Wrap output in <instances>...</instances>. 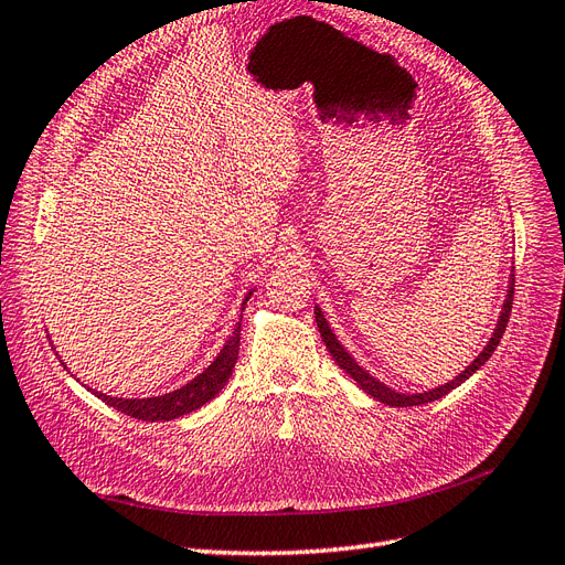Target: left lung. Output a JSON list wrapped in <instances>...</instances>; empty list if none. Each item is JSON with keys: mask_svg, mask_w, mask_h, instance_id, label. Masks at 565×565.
<instances>
[{"mask_svg": "<svg viewBox=\"0 0 565 565\" xmlns=\"http://www.w3.org/2000/svg\"><path fill=\"white\" fill-rule=\"evenodd\" d=\"M513 286H515V279H511V288H509V296H505V302H503L501 320H499V324H497V329H494V337H491L489 343L484 345V351H482L480 355H477V358L472 360V365H470L466 372H460L454 382H448V384H444V386H439V388H431V392H425V394H396V392H392V388H386L382 382L370 377V374H367L363 367H360L349 353H345V349L337 341V337L331 334V329H329V324H327V320H324V315H322L320 308L315 310V320H317V327H320L322 341L327 343V351L331 353V358L337 360V365H339L345 374H351V380H355L358 386L363 388L365 394H370L372 398H377V401L386 403V406H392V408L423 406V403H431V401H437V398L446 396L448 392H451V388H456L458 384H462L468 377H472L475 370H480V367L487 363V360L491 358V353H494V349H497L501 337H503L505 324H509L511 308H513Z\"/></svg>", "mask_w": 565, "mask_h": 565, "instance_id": "8db88e82", "label": "left lung"}]
</instances>
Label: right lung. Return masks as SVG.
Returning <instances> with one entry per match:
<instances>
[{"instance_id":"obj_1","label":"right lung","mask_w":565,"mask_h":565,"mask_svg":"<svg viewBox=\"0 0 565 565\" xmlns=\"http://www.w3.org/2000/svg\"><path fill=\"white\" fill-rule=\"evenodd\" d=\"M250 294L245 296V302H248ZM238 345H241V322L236 324V329L231 331V337L226 341V345L222 349V353L216 355L214 363L195 377L191 384H185L177 392L164 394V396H154V398H111L95 392L97 398H103L107 406L121 411L124 415L138 417V420H148V423H157V420H173V417H181L185 413H193L200 406H205L207 401H212L216 394L222 392L224 384L228 382L231 372H234V365L238 360Z\"/></svg>"}]
</instances>
